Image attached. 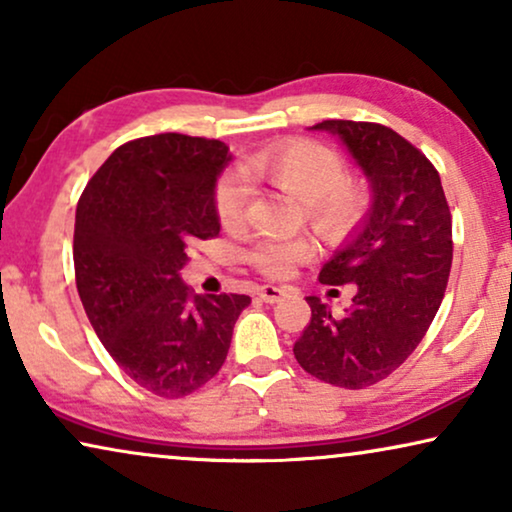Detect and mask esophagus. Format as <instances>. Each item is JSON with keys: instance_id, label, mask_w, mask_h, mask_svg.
I'll return each instance as SVG.
<instances>
[{"instance_id": "esophagus-1", "label": "esophagus", "mask_w": 512, "mask_h": 512, "mask_svg": "<svg viewBox=\"0 0 512 512\" xmlns=\"http://www.w3.org/2000/svg\"><path fill=\"white\" fill-rule=\"evenodd\" d=\"M286 296L284 289H279V286H272V284H263L261 289H258V298L263 300V303H279Z\"/></svg>"}]
</instances>
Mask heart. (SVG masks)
<instances>
[{
  "instance_id": "1",
  "label": "heart",
  "mask_w": 512,
  "mask_h": 512,
  "mask_svg": "<svg viewBox=\"0 0 512 512\" xmlns=\"http://www.w3.org/2000/svg\"><path fill=\"white\" fill-rule=\"evenodd\" d=\"M251 177L268 179L305 202L307 214L326 235H345L363 219L368 195L356 179L345 177L338 153L312 139L272 144L244 165ZM249 186L242 172H223L214 188V209L221 226H240L247 212ZM317 254L312 237L261 235L247 251V261L265 277H289L296 265Z\"/></svg>"
}]
</instances>
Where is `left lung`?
<instances>
[{
  "label": "left lung",
  "instance_id": "1",
  "mask_svg": "<svg viewBox=\"0 0 512 512\" xmlns=\"http://www.w3.org/2000/svg\"><path fill=\"white\" fill-rule=\"evenodd\" d=\"M352 153L373 186L368 221L319 272L321 284L354 282L345 317L317 296L293 345L305 373L345 389L389 377L429 331L452 268V214L429 158L387 125L321 121Z\"/></svg>",
  "mask_w": 512,
  "mask_h": 512
}]
</instances>
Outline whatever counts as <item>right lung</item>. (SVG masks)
<instances>
[{
    "label": "right lung",
    "mask_w": 512,
    "mask_h": 512,
    "mask_svg": "<svg viewBox=\"0 0 512 512\" xmlns=\"http://www.w3.org/2000/svg\"><path fill=\"white\" fill-rule=\"evenodd\" d=\"M228 160L219 139H132L104 160L76 205L83 310L111 359L156 396L181 398L212 380L251 303L240 293L195 296L179 277L188 247L219 235L214 186Z\"/></svg>",
    "instance_id": "right-lung-1"
}]
</instances>
